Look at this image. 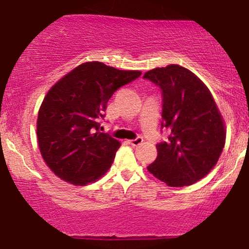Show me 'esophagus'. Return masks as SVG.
I'll return each instance as SVG.
<instances>
[{
  "instance_id": "obj_1",
  "label": "esophagus",
  "mask_w": 249,
  "mask_h": 249,
  "mask_svg": "<svg viewBox=\"0 0 249 249\" xmlns=\"http://www.w3.org/2000/svg\"><path fill=\"white\" fill-rule=\"evenodd\" d=\"M142 141H143L142 137H138L133 140H128V143L132 144V146H139L140 143H142Z\"/></svg>"
}]
</instances>
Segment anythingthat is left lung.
<instances>
[{"instance_id": "8db88e82", "label": "left lung", "mask_w": 249, "mask_h": 249, "mask_svg": "<svg viewBox=\"0 0 249 249\" xmlns=\"http://www.w3.org/2000/svg\"><path fill=\"white\" fill-rule=\"evenodd\" d=\"M143 78L162 89V127L170 131L147 170L168 186H190L212 171L223 152L221 112L208 87L186 68H156Z\"/></svg>"}]
</instances>
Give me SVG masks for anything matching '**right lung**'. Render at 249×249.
<instances>
[{
	"label": "right lung",
	"instance_id": "add662e5",
	"mask_svg": "<svg viewBox=\"0 0 249 249\" xmlns=\"http://www.w3.org/2000/svg\"><path fill=\"white\" fill-rule=\"evenodd\" d=\"M140 75L86 62L50 88L37 114L36 135L41 156L57 177L84 186L108 171L121 142L99 131L100 119L112 94Z\"/></svg>",
	"mask_w": 249,
	"mask_h": 249
}]
</instances>
